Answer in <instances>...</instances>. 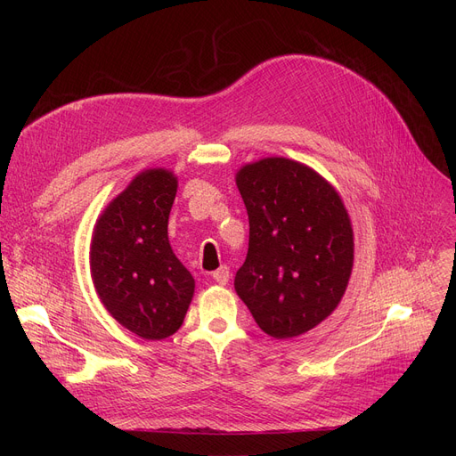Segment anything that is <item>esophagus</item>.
<instances>
[{"instance_id": "1", "label": "esophagus", "mask_w": 456, "mask_h": 456, "mask_svg": "<svg viewBox=\"0 0 456 456\" xmlns=\"http://www.w3.org/2000/svg\"><path fill=\"white\" fill-rule=\"evenodd\" d=\"M229 277H231V272H229L227 266H222V268H218V270L212 273V279L218 282V284H227Z\"/></svg>"}]
</instances>
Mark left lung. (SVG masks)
<instances>
[{"label":"left lung","mask_w":456,"mask_h":456,"mask_svg":"<svg viewBox=\"0 0 456 456\" xmlns=\"http://www.w3.org/2000/svg\"><path fill=\"white\" fill-rule=\"evenodd\" d=\"M249 248L234 289L256 325L284 340L340 303L353 268V229L340 196L308 166L272 157L236 174Z\"/></svg>","instance_id":"8db88e82"}]
</instances>
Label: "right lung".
<instances>
[{
  "mask_svg": "<svg viewBox=\"0 0 456 456\" xmlns=\"http://www.w3.org/2000/svg\"><path fill=\"white\" fill-rule=\"evenodd\" d=\"M175 194L172 172L140 174L105 208L92 238L95 292L116 322L146 340L172 337L194 296V277L167 240Z\"/></svg>",
  "mask_w": 456,
  "mask_h": 456,
  "instance_id": "1",
  "label": "right lung"
}]
</instances>
